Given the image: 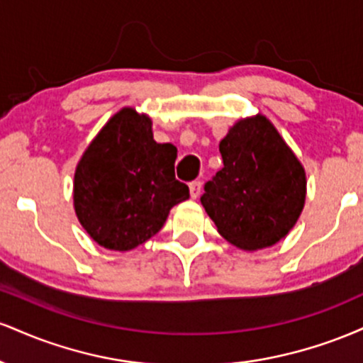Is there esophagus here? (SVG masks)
I'll return each instance as SVG.
<instances>
[{
	"instance_id": "1",
	"label": "esophagus",
	"mask_w": 363,
	"mask_h": 363,
	"mask_svg": "<svg viewBox=\"0 0 363 363\" xmlns=\"http://www.w3.org/2000/svg\"><path fill=\"white\" fill-rule=\"evenodd\" d=\"M189 193H191V198L196 199L199 194H201V182L199 181H193L189 184Z\"/></svg>"
}]
</instances>
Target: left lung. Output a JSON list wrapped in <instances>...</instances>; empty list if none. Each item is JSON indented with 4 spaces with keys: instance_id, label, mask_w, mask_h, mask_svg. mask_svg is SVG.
Listing matches in <instances>:
<instances>
[{
    "instance_id": "obj_1",
    "label": "left lung",
    "mask_w": 363,
    "mask_h": 363,
    "mask_svg": "<svg viewBox=\"0 0 363 363\" xmlns=\"http://www.w3.org/2000/svg\"><path fill=\"white\" fill-rule=\"evenodd\" d=\"M223 167L205 184L201 205L220 235L245 251L277 244L306 203V170L277 128L257 114L220 141Z\"/></svg>"
}]
</instances>
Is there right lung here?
I'll use <instances>...</instances> for the list:
<instances>
[{"mask_svg": "<svg viewBox=\"0 0 363 363\" xmlns=\"http://www.w3.org/2000/svg\"><path fill=\"white\" fill-rule=\"evenodd\" d=\"M177 148L153 140L152 119L124 107L107 121L74 170L73 203L86 234L111 251H131L189 198L177 181Z\"/></svg>", "mask_w": 363, "mask_h": 363, "instance_id": "add662e5", "label": "right lung"}]
</instances>
